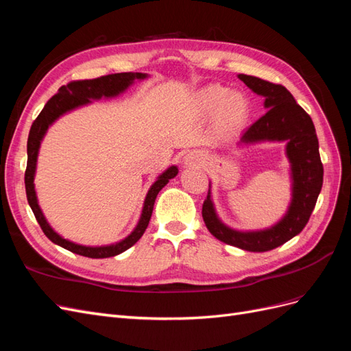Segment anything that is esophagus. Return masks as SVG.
Here are the masks:
<instances>
[{
  "instance_id": "obj_1",
  "label": "esophagus",
  "mask_w": 351,
  "mask_h": 351,
  "mask_svg": "<svg viewBox=\"0 0 351 351\" xmlns=\"http://www.w3.org/2000/svg\"><path fill=\"white\" fill-rule=\"evenodd\" d=\"M183 164L186 167H202L205 164V156L199 151H189L184 156H183Z\"/></svg>"
}]
</instances>
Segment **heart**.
<instances>
[{"label": "heart", "instance_id": "obj_1", "mask_svg": "<svg viewBox=\"0 0 351 351\" xmlns=\"http://www.w3.org/2000/svg\"><path fill=\"white\" fill-rule=\"evenodd\" d=\"M193 107L202 117L212 115L214 132L230 137L240 132L250 119V101L240 90H228L222 84H208L193 95Z\"/></svg>", "mask_w": 351, "mask_h": 351}]
</instances>
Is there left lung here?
Masks as SVG:
<instances>
[{"instance_id":"8db88e82","label":"left lung","mask_w":351,"mask_h":351,"mask_svg":"<svg viewBox=\"0 0 351 351\" xmlns=\"http://www.w3.org/2000/svg\"><path fill=\"white\" fill-rule=\"evenodd\" d=\"M239 79L263 98V108L268 110L243 133L239 145L285 142V156L290 162L291 200L282 218L274 226L241 231L221 221L212 202L209 183L202 217L210 234L222 243L247 252H268L299 234L312 215L324 182L319 142L311 115L284 86L247 74H239Z\"/></svg>"}]
</instances>
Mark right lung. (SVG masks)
Listing matches in <instances>:
<instances>
[{"label": "right lung", "instance_id": "1", "mask_svg": "<svg viewBox=\"0 0 351 351\" xmlns=\"http://www.w3.org/2000/svg\"><path fill=\"white\" fill-rule=\"evenodd\" d=\"M149 76L146 73H117V74H108V76H102L98 79L92 80H77L71 82L69 84H64L58 89V93L54 95L47 104L44 110L40 111L38 119L34 121L30 127L29 137H27V167L25 173V186H26V196L27 202L34 210L35 218L39 222L42 231L45 232V236L52 241L58 244V246L64 247L73 253L80 254V256L93 258V259H104L117 256L127 249H130L134 243L139 241V239L143 236L145 230L149 224V219L152 217V210L155 205V199L158 193L161 192V189L167 186L169 180L174 178L178 174L177 165L168 167L162 174H159L154 184L149 187L143 202L142 214L139 218V222L134 227V230L130 232L125 239L112 243L105 244V246H83V244H77L74 241H70L60 236L58 232L49 226L47 221L44 212H42L38 196L35 190V174H36V162L39 155V147L42 141L49 129V125L54 124L60 117L64 114L77 110L84 105L92 104V101H99L102 98H117L119 95L124 93L129 89L136 80H145Z\"/></svg>", "mask_w": 351, "mask_h": 351}]
</instances>
